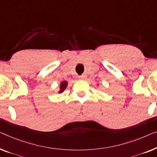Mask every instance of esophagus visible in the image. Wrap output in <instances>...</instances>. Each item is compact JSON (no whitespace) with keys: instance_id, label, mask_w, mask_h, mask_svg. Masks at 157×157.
<instances>
[{"instance_id":"obj_1","label":"esophagus","mask_w":157,"mask_h":157,"mask_svg":"<svg viewBox=\"0 0 157 157\" xmlns=\"http://www.w3.org/2000/svg\"><path fill=\"white\" fill-rule=\"evenodd\" d=\"M79 78H80L81 80H85V79L86 78V75H85V74L81 75V76H79Z\"/></svg>"}]
</instances>
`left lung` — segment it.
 Returning a JSON list of instances; mask_svg holds the SVG:
<instances>
[{
  "instance_id": "left-lung-1",
  "label": "left lung",
  "mask_w": 157,
  "mask_h": 157,
  "mask_svg": "<svg viewBox=\"0 0 157 157\" xmlns=\"http://www.w3.org/2000/svg\"><path fill=\"white\" fill-rule=\"evenodd\" d=\"M97 85H98V86H99V84H98H98H97Z\"/></svg>"
}]
</instances>
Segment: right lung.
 Instances as JSON below:
<instances>
[{
    "instance_id": "right-lung-1",
    "label": "right lung",
    "mask_w": 157,
    "mask_h": 157,
    "mask_svg": "<svg viewBox=\"0 0 157 157\" xmlns=\"http://www.w3.org/2000/svg\"><path fill=\"white\" fill-rule=\"evenodd\" d=\"M68 86V81H63L60 83L59 85V90H58V94H62L64 90L66 88H67Z\"/></svg>"
}]
</instances>
